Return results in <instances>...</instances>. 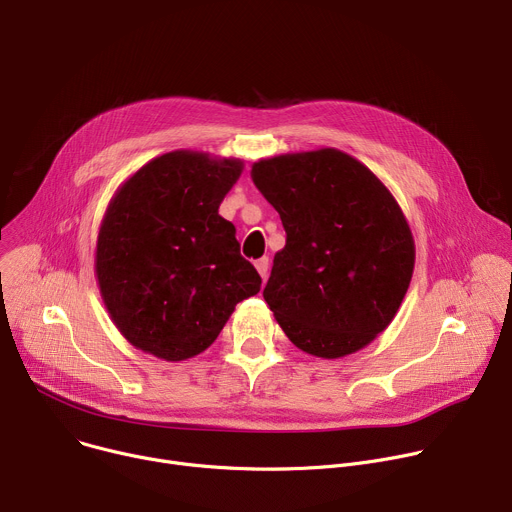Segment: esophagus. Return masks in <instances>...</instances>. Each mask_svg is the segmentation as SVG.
Returning a JSON list of instances; mask_svg holds the SVG:
<instances>
[{"label": "esophagus", "mask_w": 512, "mask_h": 512, "mask_svg": "<svg viewBox=\"0 0 512 512\" xmlns=\"http://www.w3.org/2000/svg\"><path fill=\"white\" fill-rule=\"evenodd\" d=\"M255 267L259 271V275L265 279L267 277V271H269V257H261L255 261Z\"/></svg>", "instance_id": "34e87169"}]
</instances>
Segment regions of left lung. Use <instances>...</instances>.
Returning a JSON list of instances; mask_svg holds the SVG:
<instances>
[{
	"mask_svg": "<svg viewBox=\"0 0 512 512\" xmlns=\"http://www.w3.org/2000/svg\"><path fill=\"white\" fill-rule=\"evenodd\" d=\"M251 178L285 229L263 289L285 336L320 358L371 344L395 318L415 265L393 194L334 148L259 160Z\"/></svg>",
	"mask_w": 512,
	"mask_h": 512,
	"instance_id": "left-lung-1",
	"label": "left lung"
}]
</instances>
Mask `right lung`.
Here are the masks:
<instances>
[{
  "label": "right lung",
  "mask_w": 512,
  "mask_h": 512,
  "mask_svg": "<svg viewBox=\"0 0 512 512\" xmlns=\"http://www.w3.org/2000/svg\"><path fill=\"white\" fill-rule=\"evenodd\" d=\"M241 160L178 150L139 168L103 216L95 271L105 308L139 350L176 362L206 350L261 289L218 214Z\"/></svg>",
  "instance_id": "obj_1"
}]
</instances>
